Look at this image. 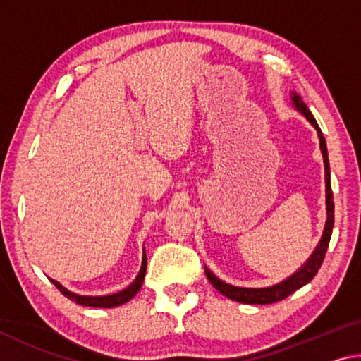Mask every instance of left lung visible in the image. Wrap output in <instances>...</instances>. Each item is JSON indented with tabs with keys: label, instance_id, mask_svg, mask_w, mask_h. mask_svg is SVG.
Segmentation results:
<instances>
[{
	"label": "left lung",
	"instance_id": "1",
	"mask_svg": "<svg viewBox=\"0 0 361 361\" xmlns=\"http://www.w3.org/2000/svg\"><path fill=\"white\" fill-rule=\"evenodd\" d=\"M291 100L293 105L296 106V109L301 113L305 119H307L310 124L315 127L317 133H319V140H320V149L323 154V164H325V183H326V223H325V229H323L322 239L319 242V245L314 250V253L310 255V258L304 262V266L301 269L290 276L288 279H285L283 282H280L277 285L267 286V288H242V286H234L223 282L219 280L215 274H213L210 269L205 267V276L210 280V283L215 286V288L224 295L226 298L232 299V301L237 302H243V304H272V302H279L282 299L288 298L291 293H295L296 290L301 288V286L307 285L310 280H312L319 269L322 266L323 259H325L326 250L329 245V239H331V232H333V226H334V202H333V191H331V180H329V161H328V149H326V142L325 137L322 135V130L319 124H317L315 118L312 113L309 111V108L305 106V103L302 102L301 97L298 94L291 92Z\"/></svg>",
	"mask_w": 361,
	"mask_h": 361
}]
</instances>
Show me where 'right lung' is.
I'll return each instance as SVG.
<instances>
[{"instance_id": "add662e5", "label": "right lung", "mask_w": 361, "mask_h": 361, "mask_svg": "<svg viewBox=\"0 0 361 361\" xmlns=\"http://www.w3.org/2000/svg\"><path fill=\"white\" fill-rule=\"evenodd\" d=\"M146 264H148V261H146V255H145V250H143V259H142V267H140V272L138 276L135 277V280L127 286L126 290H122L119 293H114V295H106V296H81V295H76V293H73L70 290H66L65 286L60 285L57 280H52V283L57 286L62 293L63 296H66L71 301H75L76 304H81V305H89V307H105V309H111L116 307V305H121V304H126L127 301H130V299L137 295L142 288L143 285V280H145V274H146Z\"/></svg>"}]
</instances>
